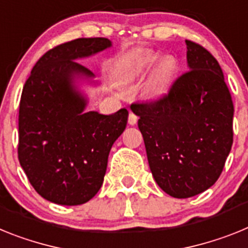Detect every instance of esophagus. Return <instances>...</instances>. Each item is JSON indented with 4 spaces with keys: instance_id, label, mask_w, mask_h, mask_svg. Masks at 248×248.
<instances>
[{
    "instance_id": "obj_1",
    "label": "esophagus",
    "mask_w": 248,
    "mask_h": 248,
    "mask_svg": "<svg viewBox=\"0 0 248 248\" xmlns=\"http://www.w3.org/2000/svg\"><path fill=\"white\" fill-rule=\"evenodd\" d=\"M137 120H139V117H137L133 112H130V116H128V124L133 126V124H137Z\"/></svg>"
}]
</instances>
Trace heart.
Masks as SVG:
<instances>
[{"label":"heart","mask_w":248,"mask_h":248,"mask_svg":"<svg viewBox=\"0 0 248 248\" xmlns=\"http://www.w3.org/2000/svg\"><path fill=\"white\" fill-rule=\"evenodd\" d=\"M156 57L152 55H142L139 56L133 64L131 66L130 71L127 73L128 81H136L142 78L146 73L153 67L156 63ZM176 73L175 62L170 59L161 60L156 64L154 70L151 71L150 76L145 85V93L147 97L152 100L163 97L165 94L169 93L170 88L173 83Z\"/></svg>","instance_id":"heart-1"}]
</instances>
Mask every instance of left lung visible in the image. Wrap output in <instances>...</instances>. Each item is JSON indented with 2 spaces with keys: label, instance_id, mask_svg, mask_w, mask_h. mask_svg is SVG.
<instances>
[{
  "label": "left lung",
  "instance_id": "left-lung-1",
  "mask_svg": "<svg viewBox=\"0 0 248 248\" xmlns=\"http://www.w3.org/2000/svg\"><path fill=\"white\" fill-rule=\"evenodd\" d=\"M188 70L169 94L132 103L148 165L167 195L187 199L218 180L233 142V103L218 62L186 40Z\"/></svg>",
  "mask_w": 248,
  "mask_h": 248
}]
</instances>
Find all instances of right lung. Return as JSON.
Wrapping results in <instances>:
<instances>
[{"label": "right lung", "mask_w": 248, "mask_h": 248, "mask_svg": "<svg viewBox=\"0 0 248 248\" xmlns=\"http://www.w3.org/2000/svg\"><path fill=\"white\" fill-rule=\"evenodd\" d=\"M108 38H77L45 53L23 86L18 112V160L36 192L64 206L98 192L109 151L126 128L128 111L85 112L77 88L91 71L77 62L111 47Z\"/></svg>", "instance_id": "1"}]
</instances>
